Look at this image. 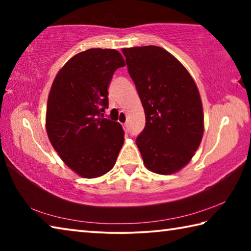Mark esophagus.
Returning <instances> with one entry per match:
<instances>
[{"label": "esophagus", "mask_w": 251, "mask_h": 251, "mask_svg": "<svg viewBox=\"0 0 251 251\" xmlns=\"http://www.w3.org/2000/svg\"><path fill=\"white\" fill-rule=\"evenodd\" d=\"M123 127H124V130H127V128H128V124H127V123H124V124H123Z\"/></svg>", "instance_id": "34e87169"}]
</instances>
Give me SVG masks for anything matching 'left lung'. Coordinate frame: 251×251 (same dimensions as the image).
I'll return each instance as SVG.
<instances>
[{"mask_svg":"<svg viewBox=\"0 0 251 251\" xmlns=\"http://www.w3.org/2000/svg\"><path fill=\"white\" fill-rule=\"evenodd\" d=\"M137 88L146 125L136 144L147 169L172 175L195 155L203 135V110L186 67L159 46L122 50Z\"/></svg>","mask_w":251,"mask_h":251,"instance_id":"obj_1","label":"left lung"}]
</instances>
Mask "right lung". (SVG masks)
I'll use <instances>...</instances> for the list:
<instances>
[{
	"label": "right lung",
	"mask_w": 251,
	"mask_h": 251,
	"mask_svg": "<svg viewBox=\"0 0 251 251\" xmlns=\"http://www.w3.org/2000/svg\"><path fill=\"white\" fill-rule=\"evenodd\" d=\"M122 66L118 50L90 49L70 58L50 86L46 133L61 159L80 177L108 173L124 144L122 125L104 118L108 85Z\"/></svg>",
	"instance_id": "1"
}]
</instances>
